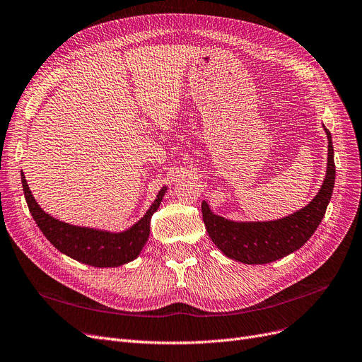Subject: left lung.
I'll return each mask as SVG.
<instances>
[{
  "label": "left lung",
  "instance_id": "obj_1",
  "mask_svg": "<svg viewBox=\"0 0 362 362\" xmlns=\"http://www.w3.org/2000/svg\"><path fill=\"white\" fill-rule=\"evenodd\" d=\"M328 137V167L325 180L310 204L284 219L269 222H234L218 216L203 202L202 211L211 242L225 257L245 264H267L300 249L322 222L332 195L336 165L331 132Z\"/></svg>",
  "mask_w": 362,
  "mask_h": 362
}]
</instances>
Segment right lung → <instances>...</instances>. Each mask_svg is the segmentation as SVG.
<instances>
[{
	"instance_id": "add662e5",
	"label": "right lung",
	"mask_w": 362,
	"mask_h": 362,
	"mask_svg": "<svg viewBox=\"0 0 362 362\" xmlns=\"http://www.w3.org/2000/svg\"><path fill=\"white\" fill-rule=\"evenodd\" d=\"M26 204L38 228L59 252L92 267H119L139 257L151 234V219L167 188H163L146 215L122 233H109L61 222L45 213L34 199L23 173H21Z\"/></svg>"
}]
</instances>
